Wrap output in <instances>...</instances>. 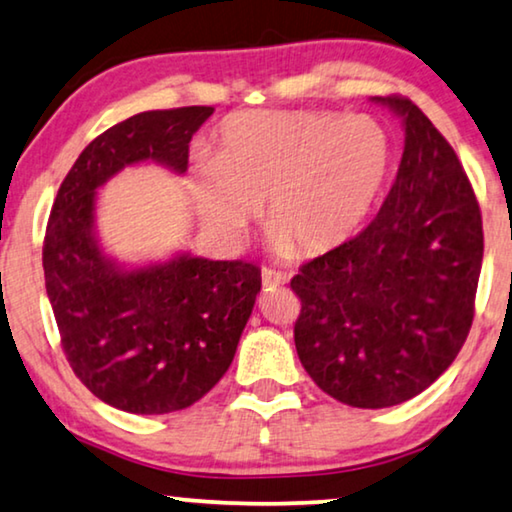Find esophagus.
I'll return each mask as SVG.
<instances>
[{
  "label": "esophagus",
  "instance_id": "esophagus-1",
  "mask_svg": "<svg viewBox=\"0 0 512 512\" xmlns=\"http://www.w3.org/2000/svg\"><path fill=\"white\" fill-rule=\"evenodd\" d=\"M262 282H264V289H278L282 285H287V276H285V273L264 269L262 271Z\"/></svg>",
  "mask_w": 512,
  "mask_h": 512
}]
</instances>
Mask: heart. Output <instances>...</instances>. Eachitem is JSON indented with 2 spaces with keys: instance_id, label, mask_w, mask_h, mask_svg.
I'll return each mask as SVG.
<instances>
[{
  "instance_id": "1",
  "label": "heart",
  "mask_w": 512,
  "mask_h": 512,
  "mask_svg": "<svg viewBox=\"0 0 512 512\" xmlns=\"http://www.w3.org/2000/svg\"><path fill=\"white\" fill-rule=\"evenodd\" d=\"M393 140L370 114L239 112L218 128L195 204L211 232L239 241L264 211L273 246L324 257L347 246L384 197Z\"/></svg>"
}]
</instances>
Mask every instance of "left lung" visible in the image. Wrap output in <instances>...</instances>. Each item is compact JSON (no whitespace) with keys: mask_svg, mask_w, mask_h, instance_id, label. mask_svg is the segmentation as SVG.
I'll return each mask as SVG.
<instances>
[{"mask_svg":"<svg viewBox=\"0 0 512 512\" xmlns=\"http://www.w3.org/2000/svg\"><path fill=\"white\" fill-rule=\"evenodd\" d=\"M402 119L398 177L375 220L292 278L296 354L331 398L402 404L455 361L474 322L483 220L451 144L409 98H372Z\"/></svg>","mask_w":512,"mask_h":512,"instance_id":"1","label":"left lung"}]
</instances>
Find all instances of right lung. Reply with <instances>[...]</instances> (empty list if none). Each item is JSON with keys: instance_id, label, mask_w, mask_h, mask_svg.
Segmentation results:
<instances>
[{"instance_id": "obj_1", "label": "right lung", "mask_w": 512, "mask_h": 512, "mask_svg": "<svg viewBox=\"0 0 512 512\" xmlns=\"http://www.w3.org/2000/svg\"><path fill=\"white\" fill-rule=\"evenodd\" d=\"M207 105L151 110L98 135L61 181L43 243L45 289L61 347L98 400L128 414H170L204 398L230 368L262 273L255 264L179 253L124 266L96 234V190L128 165L183 174Z\"/></svg>"}]
</instances>
